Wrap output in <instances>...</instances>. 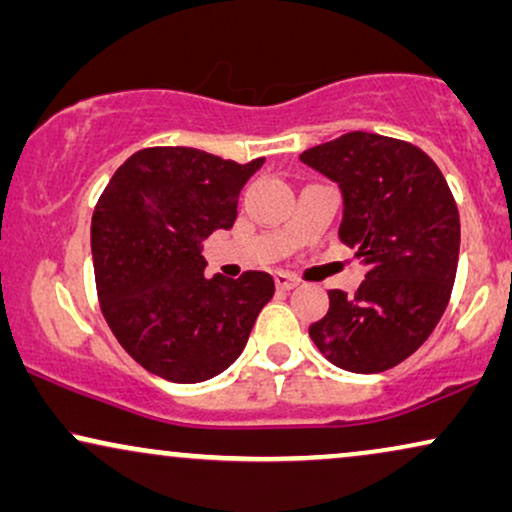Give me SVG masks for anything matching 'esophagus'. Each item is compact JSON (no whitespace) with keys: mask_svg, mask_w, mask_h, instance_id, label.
I'll use <instances>...</instances> for the list:
<instances>
[{"mask_svg":"<svg viewBox=\"0 0 512 512\" xmlns=\"http://www.w3.org/2000/svg\"><path fill=\"white\" fill-rule=\"evenodd\" d=\"M276 286H278V290H293V288L300 286V278H295V276H290V274H283V271H278V274H276Z\"/></svg>","mask_w":512,"mask_h":512,"instance_id":"obj_1","label":"esophagus"}]
</instances>
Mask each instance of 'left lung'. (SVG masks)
Here are the masks:
<instances>
[{
  "label": "left lung",
  "instance_id": "8db88e82",
  "mask_svg": "<svg viewBox=\"0 0 512 512\" xmlns=\"http://www.w3.org/2000/svg\"><path fill=\"white\" fill-rule=\"evenodd\" d=\"M300 160L338 181L340 238L368 267L354 295L328 290L331 307L309 335L345 371H387L430 338L449 304L461 248L454 193L428 153L383 134H342Z\"/></svg>",
  "mask_w": 512,
  "mask_h": 512
}]
</instances>
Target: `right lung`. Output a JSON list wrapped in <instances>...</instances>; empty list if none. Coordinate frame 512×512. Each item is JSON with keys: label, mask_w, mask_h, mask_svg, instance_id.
Here are the masks:
<instances>
[{"label": "right lung", "mask_w": 512, "mask_h": 512, "mask_svg": "<svg viewBox=\"0 0 512 512\" xmlns=\"http://www.w3.org/2000/svg\"><path fill=\"white\" fill-rule=\"evenodd\" d=\"M262 163L153 146L103 189L92 217L96 293L113 335L146 371L191 385L241 357L274 278H205L200 243L234 226L238 193Z\"/></svg>", "instance_id": "1"}]
</instances>
